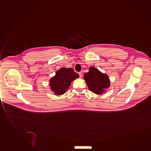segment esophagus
<instances>
[{"mask_svg":"<svg viewBox=\"0 0 151 151\" xmlns=\"http://www.w3.org/2000/svg\"><path fill=\"white\" fill-rule=\"evenodd\" d=\"M79 77L81 78L83 77V73L81 72L79 73Z\"/></svg>","mask_w":151,"mask_h":151,"instance_id":"obj_1","label":"esophagus"}]
</instances>
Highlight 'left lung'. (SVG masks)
<instances>
[{
    "label": "left lung",
    "instance_id": "1",
    "mask_svg": "<svg viewBox=\"0 0 151 151\" xmlns=\"http://www.w3.org/2000/svg\"><path fill=\"white\" fill-rule=\"evenodd\" d=\"M84 79L90 90L96 94H101L110 86L107 75L93 67H91L89 72L85 73Z\"/></svg>",
    "mask_w": 151,
    "mask_h": 151
}]
</instances>
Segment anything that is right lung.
<instances>
[{
  "mask_svg": "<svg viewBox=\"0 0 151 151\" xmlns=\"http://www.w3.org/2000/svg\"><path fill=\"white\" fill-rule=\"evenodd\" d=\"M78 77L79 75L74 72L73 68H62L56 72L55 76L51 79V89L57 95L64 94L70 85L71 82Z\"/></svg>",
  "mask_w": 151,
  "mask_h": 151,
  "instance_id": "right-lung-1",
  "label": "right lung"
}]
</instances>
